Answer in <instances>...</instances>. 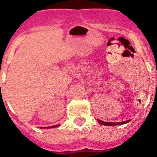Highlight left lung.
Listing matches in <instances>:
<instances>
[{
    "label": "left lung",
    "instance_id": "left-lung-1",
    "mask_svg": "<svg viewBox=\"0 0 157 157\" xmlns=\"http://www.w3.org/2000/svg\"><path fill=\"white\" fill-rule=\"evenodd\" d=\"M130 121V120H127V121L124 122H119V123H109V122H104L101 121V120H98V123H101V125H105V126H116V125H123V124H125V123H129Z\"/></svg>",
    "mask_w": 157,
    "mask_h": 157
}]
</instances>
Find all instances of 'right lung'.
<instances>
[{"label": "right lung", "mask_w": 157, "mask_h": 157, "mask_svg": "<svg viewBox=\"0 0 157 157\" xmlns=\"http://www.w3.org/2000/svg\"><path fill=\"white\" fill-rule=\"evenodd\" d=\"M58 126H59V125H55V126H52V127H40V128H41V129H45V128H53V127H58Z\"/></svg>", "instance_id": "obj_1"}]
</instances>
